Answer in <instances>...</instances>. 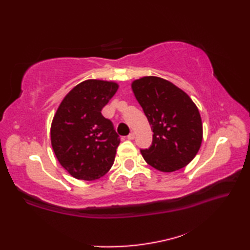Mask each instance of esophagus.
<instances>
[{
	"mask_svg": "<svg viewBox=\"0 0 250 250\" xmlns=\"http://www.w3.org/2000/svg\"><path fill=\"white\" fill-rule=\"evenodd\" d=\"M135 139V133L134 132H131V133L128 135V140H134Z\"/></svg>",
	"mask_w": 250,
	"mask_h": 250,
	"instance_id": "obj_1",
	"label": "esophagus"
}]
</instances>
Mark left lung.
I'll return each instance as SVG.
<instances>
[{
	"label": "left lung",
	"mask_w": 250,
	"mask_h": 250,
	"mask_svg": "<svg viewBox=\"0 0 250 250\" xmlns=\"http://www.w3.org/2000/svg\"><path fill=\"white\" fill-rule=\"evenodd\" d=\"M131 87L153 132L151 146L141 150L144 160L164 173L188 166L203 140V125L193 101L174 83L157 76L135 79Z\"/></svg>",
	"instance_id": "1"
}]
</instances>
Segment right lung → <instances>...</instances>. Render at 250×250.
Wrapping results in <instances>:
<instances>
[{"instance_id":"obj_1","label":"right lung","mask_w":250,"mask_h":250,"mask_svg":"<svg viewBox=\"0 0 250 250\" xmlns=\"http://www.w3.org/2000/svg\"><path fill=\"white\" fill-rule=\"evenodd\" d=\"M119 84L87 79L76 84L58 107L50 126L51 146L61 167L79 180L99 179L113 167L119 137L101 110Z\"/></svg>"}]
</instances>
